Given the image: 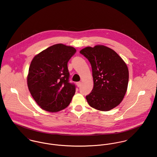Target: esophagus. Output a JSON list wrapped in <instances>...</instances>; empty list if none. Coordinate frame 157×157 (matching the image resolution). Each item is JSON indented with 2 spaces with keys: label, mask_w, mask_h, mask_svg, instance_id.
Returning <instances> with one entry per match:
<instances>
[{
  "label": "esophagus",
  "mask_w": 157,
  "mask_h": 157,
  "mask_svg": "<svg viewBox=\"0 0 157 157\" xmlns=\"http://www.w3.org/2000/svg\"><path fill=\"white\" fill-rule=\"evenodd\" d=\"M81 85V82H76V85H77L78 87L80 86Z\"/></svg>",
  "instance_id": "obj_1"
}]
</instances>
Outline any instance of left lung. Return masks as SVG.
Listing matches in <instances>:
<instances>
[{
  "label": "left lung",
  "instance_id": "left-lung-1",
  "mask_svg": "<svg viewBox=\"0 0 157 157\" xmlns=\"http://www.w3.org/2000/svg\"><path fill=\"white\" fill-rule=\"evenodd\" d=\"M92 67L94 86L86 96L89 105L100 111H109L118 106L127 90L129 72L121 57L103 45L87 47L80 51Z\"/></svg>",
  "mask_w": 157,
  "mask_h": 157
}]
</instances>
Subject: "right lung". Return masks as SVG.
<instances>
[{
	"label": "right lung",
	"instance_id": "obj_1",
	"mask_svg": "<svg viewBox=\"0 0 157 157\" xmlns=\"http://www.w3.org/2000/svg\"><path fill=\"white\" fill-rule=\"evenodd\" d=\"M76 51L71 46L55 44L37 54L31 61L27 86L43 110L57 112L70 104L75 86L69 82L67 63Z\"/></svg>",
	"mask_w": 157,
	"mask_h": 157
}]
</instances>
